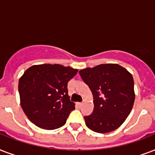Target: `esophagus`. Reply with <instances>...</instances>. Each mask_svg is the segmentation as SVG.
Instances as JSON below:
<instances>
[{"mask_svg": "<svg viewBox=\"0 0 155 155\" xmlns=\"http://www.w3.org/2000/svg\"><path fill=\"white\" fill-rule=\"evenodd\" d=\"M77 105L79 106V107H81V106L83 105V103H82V102H78Z\"/></svg>", "mask_w": 155, "mask_h": 155, "instance_id": "esophagus-1", "label": "esophagus"}]
</instances>
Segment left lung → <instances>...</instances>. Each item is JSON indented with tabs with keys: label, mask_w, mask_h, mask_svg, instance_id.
Masks as SVG:
<instances>
[{
	"label": "left lung",
	"mask_w": 155,
	"mask_h": 155,
	"mask_svg": "<svg viewBox=\"0 0 155 155\" xmlns=\"http://www.w3.org/2000/svg\"><path fill=\"white\" fill-rule=\"evenodd\" d=\"M79 73L93 95V112L84 117L87 128L101 134L117 130L134 103L132 75L121 66L112 63L85 68Z\"/></svg>",
	"instance_id": "left-lung-1"
}]
</instances>
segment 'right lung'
Returning a JSON list of instances; mask_svg holds the SVG:
<instances>
[{"label": "right lung", "instance_id": "obj_1", "mask_svg": "<svg viewBox=\"0 0 155 155\" xmlns=\"http://www.w3.org/2000/svg\"><path fill=\"white\" fill-rule=\"evenodd\" d=\"M77 71L58 64L35 65L25 71L18 91L21 108L31 122L44 130L65 125L75 109V103L68 96V83Z\"/></svg>", "mask_w": 155, "mask_h": 155}]
</instances>
